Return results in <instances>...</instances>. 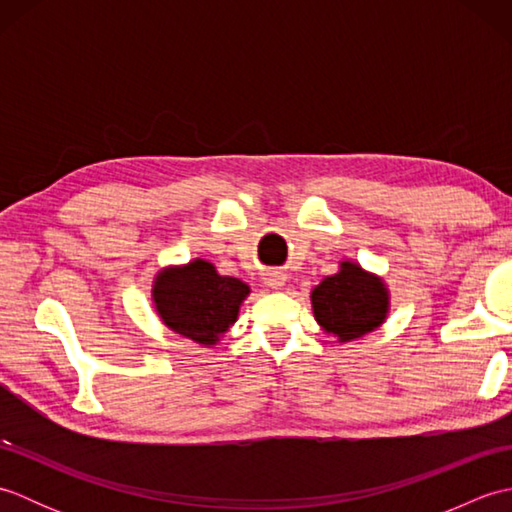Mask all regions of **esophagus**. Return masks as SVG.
Returning <instances> with one entry per match:
<instances>
[{
	"label": "esophagus",
	"instance_id": "34e87169",
	"mask_svg": "<svg viewBox=\"0 0 512 512\" xmlns=\"http://www.w3.org/2000/svg\"><path fill=\"white\" fill-rule=\"evenodd\" d=\"M284 284H286V275L281 273V270H270V273L266 275V286L279 290V288H284Z\"/></svg>",
	"mask_w": 512,
	"mask_h": 512
}]
</instances>
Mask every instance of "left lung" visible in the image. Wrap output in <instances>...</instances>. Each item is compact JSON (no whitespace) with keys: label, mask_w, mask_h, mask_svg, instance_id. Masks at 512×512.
Returning <instances> with one entry per match:
<instances>
[{"label":"left lung","mask_w":512,"mask_h":512,"mask_svg":"<svg viewBox=\"0 0 512 512\" xmlns=\"http://www.w3.org/2000/svg\"><path fill=\"white\" fill-rule=\"evenodd\" d=\"M387 308L389 295L383 279L352 262H343L339 273L325 277L312 290L314 319L325 332L339 336V341H352L380 328Z\"/></svg>","instance_id":"1"}]
</instances>
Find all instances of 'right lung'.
<instances>
[{"label":"right lung","instance_id":"add662e5","mask_svg":"<svg viewBox=\"0 0 512 512\" xmlns=\"http://www.w3.org/2000/svg\"><path fill=\"white\" fill-rule=\"evenodd\" d=\"M248 292L244 281L217 275L213 264L195 259L156 277L154 303L173 332L200 345H215L235 323Z\"/></svg>","mask_w":512,"mask_h":512}]
</instances>
